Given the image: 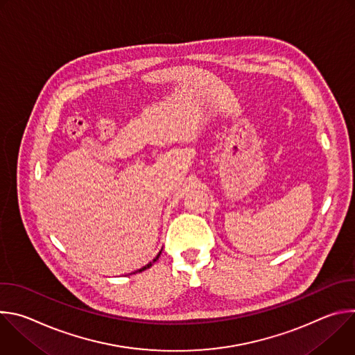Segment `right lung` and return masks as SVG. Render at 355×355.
<instances>
[{"label":"right lung","mask_w":355,"mask_h":355,"mask_svg":"<svg viewBox=\"0 0 355 355\" xmlns=\"http://www.w3.org/2000/svg\"><path fill=\"white\" fill-rule=\"evenodd\" d=\"M160 254H162V251H160V252H159V254H157V257H156V259H155V260H153V263H155V261H157V260H159V257H160ZM153 263H148V264H147V266H144V267H143V268H140V270H137V271H135V272H141V271H144V270H147V268H150V267H151V266H153ZM135 272H133V274H135Z\"/></svg>","instance_id":"obj_1"}]
</instances>
